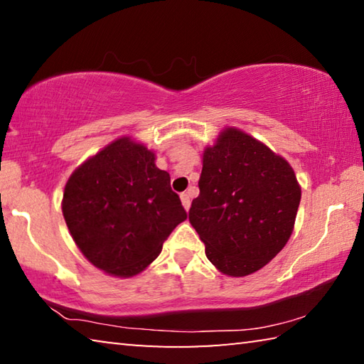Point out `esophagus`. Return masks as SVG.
Here are the masks:
<instances>
[{
	"label": "esophagus",
	"instance_id": "obj_1",
	"mask_svg": "<svg viewBox=\"0 0 364 364\" xmlns=\"http://www.w3.org/2000/svg\"><path fill=\"white\" fill-rule=\"evenodd\" d=\"M180 197H181V204H183V207L186 208V210H189V207H191V199H189V194L183 193V194H180Z\"/></svg>",
	"mask_w": 364,
	"mask_h": 364
}]
</instances>
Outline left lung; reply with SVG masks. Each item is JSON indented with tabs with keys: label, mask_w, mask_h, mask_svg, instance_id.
I'll return each instance as SVG.
<instances>
[{
	"label": "left lung",
	"mask_w": 364,
	"mask_h": 364,
	"mask_svg": "<svg viewBox=\"0 0 364 364\" xmlns=\"http://www.w3.org/2000/svg\"><path fill=\"white\" fill-rule=\"evenodd\" d=\"M199 189L189 221L221 273H255L287 244L301 189L291 165L250 134L225 128L205 147Z\"/></svg>",
	"instance_id": "left-lung-1"
}]
</instances>
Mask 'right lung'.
<instances>
[{
  "instance_id": "obj_1",
  "label": "right lung",
  "mask_w": 364,
  "mask_h": 364,
  "mask_svg": "<svg viewBox=\"0 0 364 364\" xmlns=\"http://www.w3.org/2000/svg\"><path fill=\"white\" fill-rule=\"evenodd\" d=\"M63 213L88 262L128 278L159 257L165 239L188 218L170 175L144 144L123 136L70 175Z\"/></svg>"
}]
</instances>
